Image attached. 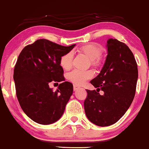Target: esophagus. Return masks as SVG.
<instances>
[{
    "label": "esophagus",
    "instance_id": "obj_1",
    "mask_svg": "<svg viewBox=\"0 0 149 149\" xmlns=\"http://www.w3.org/2000/svg\"><path fill=\"white\" fill-rule=\"evenodd\" d=\"M73 89H74V91H76L78 89H79V86H78V85H76V84H74V85H73Z\"/></svg>",
    "mask_w": 149,
    "mask_h": 149
}]
</instances>
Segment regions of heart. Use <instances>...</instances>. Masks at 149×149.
Segmentation results:
<instances>
[{
  "label": "heart",
  "mask_w": 149,
  "mask_h": 149,
  "mask_svg": "<svg viewBox=\"0 0 149 149\" xmlns=\"http://www.w3.org/2000/svg\"><path fill=\"white\" fill-rule=\"evenodd\" d=\"M80 52L83 53L87 58L91 60L93 66H97L100 63V57L102 54V48L95 43H89L81 46L79 48ZM73 54L72 52H69L61 57L60 63L61 66L65 70H68L72 65ZM93 76L92 70L81 71L73 70L68 74V79L75 84L81 85L85 83L88 79Z\"/></svg>",
  "instance_id": "heart-1"
}]
</instances>
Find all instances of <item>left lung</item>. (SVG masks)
I'll list each match as a JSON object with an SVG mask.
<instances>
[{
    "mask_svg": "<svg viewBox=\"0 0 149 149\" xmlns=\"http://www.w3.org/2000/svg\"><path fill=\"white\" fill-rule=\"evenodd\" d=\"M108 55L100 74L90 82L96 90L87 89L84 109L87 119L105 127L117 122L135 96L138 72L133 53L123 42L107 40ZM104 91L102 96L99 91Z\"/></svg>",
    "mask_w": 149,
    "mask_h": 149,
    "instance_id": "obj_1",
    "label": "left lung"
}]
</instances>
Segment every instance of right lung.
<instances>
[{"instance_id":"obj_1","label":"right lung","mask_w":149,"mask_h":149,"mask_svg":"<svg viewBox=\"0 0 149 149\" xmlns=\"http://www.w3.org/2000/svg\"><path fill=\"white\" fill-rule=\"evenodd\" d=\"M74 46L42 38L26 46L19 55L13 72L16 95L23 111L36 123L52 124L64 113L73 85L65 81L60 60ZM52 80L62 81L56 92L48 85Z\"/></svg>"}]
</instances>
